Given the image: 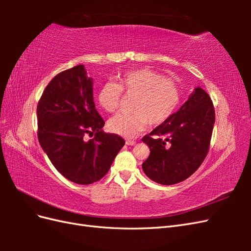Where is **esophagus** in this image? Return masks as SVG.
<instances>
[{
	"instance_id": "esophagus-1",
	"label": "esophagus",
	"mask_w": 251,
	"mask_h": 251,
	"mask_svg": "<svg viewBox=\"0 0 251 251\" xmlns=\"http://www.w3.org/2000/svg\"><path fill=\"white\" fill-rule=\"evenodd\" d=\"M126 146H135L136 141H134V140H126Z\"/></svg>"
}]
</instances>
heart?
<instances>
[{
	"instance_id": "obj_1",
	"label": "heart",
	"mask_w": 251,
	"mask_h": 251,
	"mask_svg": "<svg viewBox=\"0 0 251 251\" xmlns=\"http://www.w3.org/2000/svg\"><path fill=\"white\" fill-rule=\"evenodd\" d=\"M123 92L136 96L132 113L118 114L108 121L109 130L126 138H134L151 125L166 123L179 108L182 90L178 81L160 72L139 68L121 74L117 83L108 81L98 90L97 100L108 113L116 112Z\"/></svg>"
}]
</instances>
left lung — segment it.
Returning <instances> with one entry per match:
<instances>
[{
    "mask_svg": "<svg viewBox=\"0 0 251 251\" xmlns=\"http://www.w3.org/2000/svg\"><path fill=\"white\" fill-rule=\"evenodd\" d=\"M215 118L209 95L196 88L166 123L142 138L151 151L142 163L144 174L163 185L176 184L192 176L208 153Z\"/></svg>",
    "mask_w": 251,
    "mask_h": 251,
    "instance_id": "1",
    "label": "left lung"
}]
</instances>
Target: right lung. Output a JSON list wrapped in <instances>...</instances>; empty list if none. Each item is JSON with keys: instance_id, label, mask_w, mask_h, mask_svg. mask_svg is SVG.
Here are the masks:
<instances>
[{"instance_id": "obj_1", "label": "right lung", "mask_w": 251, "mask_h": 251, "mask_svg": "<svg viewBox=\"0 0 251 251\" xmlns=\"http://www.w3.org/2000/svg\"><path fill=\"white\" fill-rule=\"evenodd\" d=\"M36 115L42 149L54 168L74 183L87 185L100 180L126 143L120 136L102 131L104 120L95 109L93 80L83 65L51 79L37 103Z\"/></svg>"}]
</instances>
